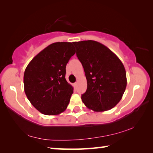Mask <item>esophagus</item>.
<instances>
[{
  "label": "esophagus",
  "instance_id": "1",
  "mask_svg": "<svg viewBox=\"0 0 153 153\" xmlns=\"http://www.w3.org/2000/svg\"><path fill=\"white\" fill-rule=\"evenodd\" d=\"M77 82L74 83V86H75V88L77 87Z\"/></svg>",
  "mask_w": 153,
  "mask_h": 153
}]
</instances>
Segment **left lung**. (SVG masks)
Returning a JSON list of instances; mask_svg holds the SVG:
<instances>
[{
	"label": "left lung",
	"instance_id": "8db88e82",
	"mask_svg": "<svg viewBox=\"0 0 153 153\" xmlns=\"http://www.w3.org/2000/svg\"><path fill=\"white\" fill-rule=\"evenodd\" d=\"M84 67L87 90L82 102L94 111L110 110L120 101L127 86L122 62L109 48L94 40L73 42Z\"/></svg>",
	"mask_w": 153,
	"mask_h": 153
}]
</instances>
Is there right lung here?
<instances>
[{
    "label": "right lung",
    "mask_w": 153,
    "mask_h": 153,
    "mask_svg": "<svg viewBox=\"0 0 153 153\" xmlns=\"http://www.w3.org/2000/svg\"><path fill=\"white\" fill-rule=\"evenodd\" d=\"M76 53L71 42H55L32 59L24 76V91L33 107L44 115L63 112L74 92L65 79L66 65Z\"/></svg>",
    "instance_id": "obj_1"
}]
</instances>
